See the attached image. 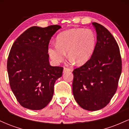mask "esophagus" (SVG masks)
I'll return each mask as SVG.
<instances>
[{"label": "esophagus", "instance_id": "esophagus-1", "mask_svg": "<svg viewBox=\"0 0 129 129\" xmlns=\"http://www.w3.org/2000/svg\"><path fill=\"white\" fill-rule=\"evenodd\" d=\"M67 71H69V72H70V71H72V69H70V68H67V67L63 68V73H64V72H67Z\"/></svg>", "mask_w": 129, "mask_h": 129}]
</instances>
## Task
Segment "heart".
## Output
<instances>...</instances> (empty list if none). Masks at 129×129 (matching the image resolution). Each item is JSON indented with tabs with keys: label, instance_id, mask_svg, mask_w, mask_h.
I'll list each match as a JSON object with an SVG mask.
<instances>
[{
	"label": "heart",
	"instance_id": "b5f03b06",
	"mask_svg": "<svg viewBox=\"0 0 129 129\" xmlns=\"http://www.w3.org/2000/svg\"><path fill=\"white\" fill-rule=\"evenodd\" d=\"M96 45V36L90 29H72L62 33L56 39V44L50 45L48 53L54 63L64 60L68 53L70 59L78 65L89 60Z\"/></svg>",
	"mask_w": 129,
	"mask_h": 129
}]
</instances>
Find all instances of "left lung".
<instances>
[{
	"label": "left lung",
	"instance_id": "8db88e82",
	"mask_svg": "<svg viewBox=\"0 0 129 129\" xmlns=\"http://www.w3.org/2000/svg\"><path fill=\"white\" fill-rule=\"evenodd\" d=\"M97 42L93 54L83 66L73 70V94L85 110L105 107L116 93L122 71L119 46L109 31L93 22Z\"/></svg>",
	"mask_w": 129,
	"mask_h": 129
}]
</instances>
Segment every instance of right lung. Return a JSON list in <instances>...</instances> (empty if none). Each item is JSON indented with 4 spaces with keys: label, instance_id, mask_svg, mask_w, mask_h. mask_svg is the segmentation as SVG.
Listing matches in <instances>:
<instances>
[{
    "label": "right lung",
    "instance_id": "right-lung-1",
    "mask_svg": "<svg viewBox=\"0 0 129 129\" xmlns=\"http://www.w3.org/2000/svg\"><path fill=\"white\" fill-rule=\"evenodd\" d=\"M32 26L13 44L7 60L11 89L22 107L31 110L45 107L53 98L54 85L62 76L63 67L50 65L48 44L60 28Z\"/></svg>",
    "mask_w": 129,
    "mask_h": 129
}]
</instances>
